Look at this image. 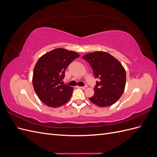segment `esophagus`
Here are the masks:
<instances>
[{"instance_id": "1", "label": "esophagus", "mask_w": 157, "mask_h": 157, "mask_svg": "<svg viewBox=\"0 0 157 157\" xmlns=\"http://www.w3.org/2000/svg\"><path fill=\"white\" fill-rule=\"evenodd\" d=\"M79 88H80V89L84 90V89H86V88H87V86H79Z\"/></svg>"}]
</instances>
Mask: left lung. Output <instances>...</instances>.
Masks as SVG:
<instances>
[{"instance_id": "obj_1", "label": "left lung", "mask_w": 157, "mask_h": 157, "mask_svg": "<svg viewBox=\"0 0 157 157\" xmlns=\"http://www.w3.org/2000/svg\"><path fill=\"white\" fill-rule=\"evenodd\" d=\"M82 59L91 66L96 81L94 95L90 101L101 107L113 105L124 91L126 71L120 61L107 52L98 51L84 55Z\"/></svg>"}]
</instances>
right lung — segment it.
Returning <instances> with one entry per match:
<instances>
[{
  "label": "right lung",
  "mask_w": 157,
  "mask_h": 157,
  "mask_svg": "<svg viewBox=\"0 0 157 157\" xmlns=\"http://www.w3.org/2000/svg\"><path fill=\"white\" fill-rule=\"evenodd\" d=\"M79 56L77 52L59 48L44 54L37 61L33 70V85L46 105L56 108L69 100L73 88L61 81L66 68Z\"/></svg>",
  "instance_id": "right-lung-1"
}]
</instances>
